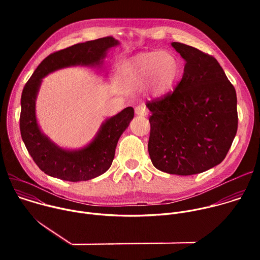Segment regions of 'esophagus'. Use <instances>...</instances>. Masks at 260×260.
I'll list each match as a JSON object with an SVG mask.
<instances>
[{"label": "esophagus", "instance_id": "34e87169", "mask_svg": "<svg viewBox=\"0 0 260 260\" xmlns=\"http://www.w3.org/2000/svg\"><path fill=\"white\" fill-rule=\"evenodd\" d=\"M135 113L138 116H146L147 115V108H146V106L144 104L137 106L136 109H135Z\"/></svg>", "mask_w": 260, "mask_h": 260}]
</instances>
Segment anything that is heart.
Masks as SVG:
<instances>
[{"label":"heart","instance_id":"obj_1","mask_svg":"<svg viewBox=\"0 0 260 260\" xmlns=\"http://www.w3.org/2000/svg\"><path fill=\"white\" fill-rule=\"evenodd\" d=\"M128 77L138 86L148 84L157 96L171 91L181 74V63L169 51H152L134 57L128 66Z\"/></svg>","mask_w":260,"mask_h":260}]
</instances>
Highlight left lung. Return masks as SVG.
Masks as SVG:
<instances>
[{
	"instance_id": "obj_1",
	"label": "left lung",
	"mask_w": 260,
	"mask_h": 260,
	"mask_svg": "<svg viewBox=\"0 0 260 260\" xmlns=\"http://www.w3.org/2000/svg\"><path fill=\"white\" fill-rule=\"evenodd\" d=\"M171 45L185 60L184 73L172 93L146 104L151 112L148 151L157 170L189 176L225 158L238 129L237 93L215 57Z\"/></svg>"
}]
</instances>
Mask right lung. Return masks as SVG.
I'll use <instances>...</instances> for the list:
<instances>
[{
  "label": "right lung",
  "mask_w": 260,
  "mask_h": 260,
  "mask_svg": "<svg viewBox=\"0 0 260 260\" xmlns=\"http://www.w3.org/2000/svg\"><path fill=\"white\" fill-rule=\"evenodd\" d=\"M117 45L119 42L113 37H105L51 53L42 60L24 85L20 101V134L29 155L46 175L71 182L87 181L101 176L112 165L118 140L134 118L132 107L106 119L85 147L69 150L42 133L37 121L36 100L42 79L48 74L74 66L101 68L108 50Z\"/></svg>",
  "instance_id": "obj_1"
}]
</instances>
